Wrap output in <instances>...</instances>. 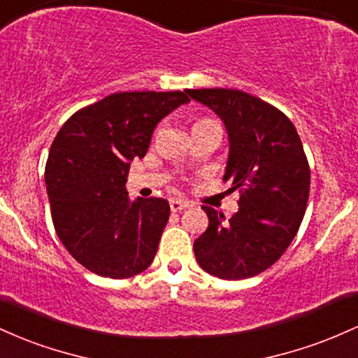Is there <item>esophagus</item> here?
Returning a JSON list of instances; mask_svg holds the SVG:
<instances>
[{
    "instance_id": "esophagus-1",
    "label": "esophagus",
    "mask_w": 358,
    "mask_h": 358,
    "mask_svg": "<svg viewBox=\"0 0 358 358\" xmlns=\"http://www.w3.org/2000/svg\"><path fill=\"white\" fill-rule=\"evenodd\" d=\"M169 206H171V211H180V210H186V208L191 206L189 201H184V199H171L169 201Z\"/></svg>"
}]
</instances>
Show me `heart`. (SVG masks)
Returning a JSON list of instances; mask_svg holds the SVG:
<instances>
[{
  "label": "heart",
  "mask_w": 358,
  "mask_h": 358,
  "mask_svg": "<svg viewBox=\"0 0 358 358\" xmlns=\"http://www.w3.org/2000/svg\"><path fill=\"white\" fill-rule=\"evenodd\" d=\"M204 123H215V120H211V118H198V120H196V123H194V127H199V125H204Z\"/></svg>",
  "instance_id": "b5f03b06"
}]
</instances>
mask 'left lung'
<instances>
[{
    "mask_svg": "<svg viewBox=\"0 0 358 358\" xmlns=\"http://www.w3.org/2000/svg\"><path fill=\"white\" fill-rule=\"evenodd\" d=\"M215 111L228 134L224 180L240 191L230 220L203 206L210 224L194 240L203 271L227 280L264 272L286 252L299 230L309 196L303 143L282 111L238 90H186Z\"/></svg>",
    "mask_w": 358,
    "mask_h": 358,
    "instance_id": "1",
    "label": "left lung"
}]
</instances>
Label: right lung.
Listing matches in <instances>:
<instances>
[{
    "label": "right lung",
    "instance_id": "right-lung-1",
    "mask_svg": "<svg viewBox=\"0 0 358 358\" xmlns=\"http://www.w3.org/2000/svg\"><path fill=\"white\" fill-rule=\"evenodd\" d=\"M189 103L182 91L115 92L74 113L60 128L45 166L52 222L67 252L87 271L127 279L157 254L171 206L128 198L135 157H145L162 118Z\"/></svg>",
    "mask_w": 358,
    "mask_h": 358
}]
</instances>
